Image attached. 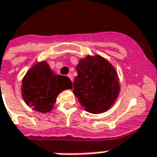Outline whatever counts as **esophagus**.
<instances>
[{
    "instance_id": "1",
    "label": "esophagus",
    "mask_w": 157,
    "mask_h": 157,
    "mask_svg": "<svg viewBox=\"0 0 157 157\" xmlns=\"http://www.w3.org/2000/svg\"><path fill=\"white\" fill-rule=\"evenodd\" d=\"M67 76H68V78H69L71 81H73V78H72V75H71V74H68Z\"/></svg>"
}]
</instances>
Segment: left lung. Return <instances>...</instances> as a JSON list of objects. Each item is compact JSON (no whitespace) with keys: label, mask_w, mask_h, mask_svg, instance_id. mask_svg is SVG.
<instances>
[{"label":"left lung","mask_w":157,"mask_h":157,"mask_svg":"<svg viewBox=\"0 0 157 157\" xmlns=\"http://www.w3.org/2000/svg\"><path fill=\"white\" fill-rule=\"evenodd\" d=\"M73 93L86 111L93 114L109 110L117 99L120 86L115 68L99 55L80 59Z\"/></svg>","instance_id":"8db88e82"}]
</instances>
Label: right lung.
<instances>
[{
  "mask_svg": "<svg viewBox=\"0 0 157 157\" xmlns=\"http://www.w3.org/2000/svg\"><path fill=\"white\" fill-rule=\"evenodd\" d=\"M72 83L66 76L56 75L46 61L37 63L27 71L22 80L21 94L27 105L39 112L52 109L58 95L71 89Z\"/></svg>",
  "mask_w": 157,
  "mask_h": 157,
  "instance_id": "obj_1",
  "label": "right lung"
}]
</instances>
